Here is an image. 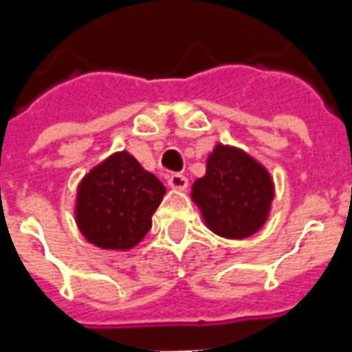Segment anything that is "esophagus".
<instances>
[{
	"label": "esophagus",
	"instance_id": "obj_1",
	"mask_svg": "<svg viewBox=\"0 0 352 352\" xmlns=\"http://www.w3.org/2000/svg\"><path fill=\"white\" fill-rule=\"evenodd\" d=\"M168 186H170L171 190H177V191H184L188 188V179L181 173H171L168 177Z\"/></svg>",
	"mask_w": 352,
	"mask_h": 352
}]
</instances>
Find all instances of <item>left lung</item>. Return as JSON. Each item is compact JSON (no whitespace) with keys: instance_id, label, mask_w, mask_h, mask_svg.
I'll return each instance as SVG.
<instances>
[{"instance_id":"8db88e82","label":"left lung","mask_w":352,"mask_h":352,"mask_svg":"<svg viewBox=\"0 0 352 352\" xmlns=\"http://www.w3.org/2000/svg\"><path fill=\"white\" fill-rule=\"evenodd\" d=\"M275 182L255 157L217 142L206 161L204 177L191 186V201L202 221L224 239H248L267 222Z\"/></svg>"}]
</instances>
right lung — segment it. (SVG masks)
<instances>
[{
	"label": "right lung",
	"mask_w": 352,
	"mask_h": 352,
	"mask_svg": "<svg viewBox=\"0 0 352 352\" xmlns=\"http://www.w3.org/2000/svg\"><path fill=\"white\" fill-rule=\"evenodd\" d=\"M164 195V184L135 157L126 150L116 151L77 186L76 224L90 244L128 251L146 236Z\"/></svg>",
	"instance_id": "add662e5"
}]
</instances>
